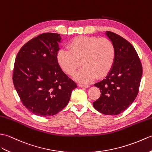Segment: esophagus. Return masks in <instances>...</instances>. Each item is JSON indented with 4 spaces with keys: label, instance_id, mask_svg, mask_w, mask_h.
I'll return each instance as SVG.
<instances>
[{
    "label": "esophagus",
    "instance_id": "obj_1",
    "mask_svg": "<svg viewBox=\"0 0 152 152\" xmlns=\"http://www.w3.org/2000/svg\"><path fill=\"white\" fill-rule=\"evenodd\" d=\"M78 86L81 87V88H88L89 85H81V84H78Z\"/></svg>",
    "mask_w": 152,
    "mask_h": 152
}]
</instances>
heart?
<instances>
[{
	"label": "heart",
	"mask_w": 152,
	"mask_h": 152,
	"mask_svg": "<svg viewBox=\"0 0 152 152\" xmlns=\"http://www.w3.org/2000/svg\"><path fill=\"white\" fill-rule=\"evenodd\" d=\"M67 49H60L56 59L64 72L72 75L82 64L83 67L74 78L82 83H89L96 78L103 77L114 65L116 49L108 38L79 36L71 39Z\"/></svg>",
	"instance_id": "obj_1"
}]
</instances>
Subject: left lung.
Listing matches in <instances>:
<instances>
[{
    "label": "left lung",
    "instance_id": "8db88e82",
    "mask_svg": "<svg viewBox=\"0 0 152 152\" xmlns=\"http://www.w3.org/2000/svg\"><path fill=\"white\" fill-rule=\"evenodd\" d=\"M116 49L114 65L105 79L96 83L101 92L93 106L106 115H118L133 103L139 93L142 64L134 47L122 37L107 31Z\"/></svg>",
    "mask_w": 152,
    "mask_h": 152
}]
</instances>
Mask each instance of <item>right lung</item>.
Here are the masks:
<instances>
[{
	"label": "right lung",
	"mask_w": 152,
	"mask_h": 152,
	"mask_svg": "<svg viewBox=\"0 0 152 152\" xmlns=\"http://www.w3.org/2000/svg\"><path fill=\"white\" fill-rule=\"evenodd\" d=\"M60 42L59 34H42L26 43L16 56L13 85L23 105L37 116L59 113L77 88L57 61Z\"/></svg>",
	"instance_id": "obj_1"
}]
</instances>
